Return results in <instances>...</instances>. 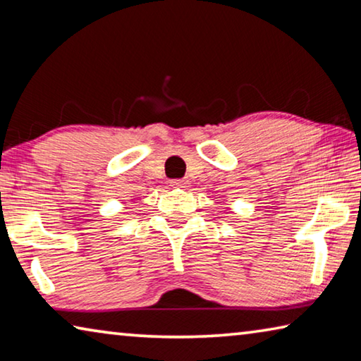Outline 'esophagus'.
Instances as JSON below:
<instances>
[{
	"label": "esophagus",
	"instance_id": "1",
	"mask_svg": "<svg viewBox=\"0 0 361 361\" xmlns=\"http://www.w3.org/2000/svg\"><path fill=\"white\" fill-rule=\"evenodd\" d=\"M185 185H186L185 180H172L173 188H185Z\"/></svg>",
	"mask_w": 361,
	"mask_h": 361
}]
</instances>
